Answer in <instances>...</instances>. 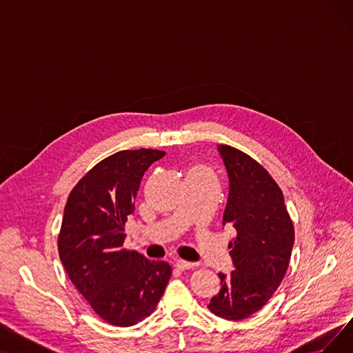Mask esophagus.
<instances>
[{
    "instance_id": "1",
    "label": "esophagus",
    "mask_w": 353,
    "mask_h": 353,
    "mask_svg": "<svg viewBox=\"0 0 353 353\" xmlns=\"http://www.w3.org/2000/svg\"><path fill=\"white\" fill-rule=\"evenodd\" d=\"M174 266L180 270H188V269H193L196 266V263L193 262H186V261H181V259H177L174 262Z\"/></svg>"
}]
</instances>
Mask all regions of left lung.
<instances>
[{
  "mask_svg": "<svg viewBox=\"0 0 353 353\" xmlns=\"http://www.w3.org/2000/svg\"><path fill=\"white\" fill-rule=\"evenodd\" d=\"M229 177L223 226H233L229 243L233 268L219 273L220 290L209 309L216 316L242 321L261 310L286 274L294 230L281 188L263 167L230 145H217Z\"/></svg>",
  "mask_w": 353,
  "mask_h": 353,
  "instance_id": "1",
  "label": "left lung"
}]
</instances>
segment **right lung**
<instances>
[{"label": "right lung", "mask_w": 353, "mask_h": 353, "mask_svg": "<svg viewBox=\"0 0 353 353\" xmlns=\"http://www.w3.org/2000/svg\"><path fill=\"white\" fill-rule=\"evenodd\" d=\"M164 152L123 150L96 164L68 196L59 236L61 263L77 290L110 325L132 326L156 309L172 276L163 261L123 249L144 172Z\"/></svg>", "instance_id": "add662e5"}]
</instances>
